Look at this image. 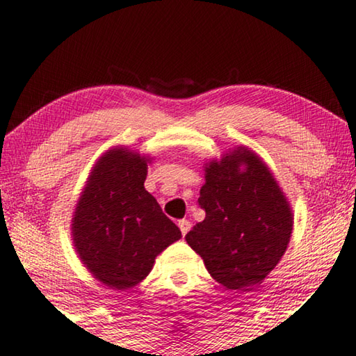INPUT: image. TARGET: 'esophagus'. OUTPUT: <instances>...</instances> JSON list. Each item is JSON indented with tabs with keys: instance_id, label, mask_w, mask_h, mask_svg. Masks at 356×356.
I'll list each match as a JSON object with an SVG mask.
<instances>
[{
	"instance_id": "esophagus-1",
	"label": "esophagus",
	"mask_w": 356,
	"mask_h": 356,
	"mask_svg": "<svg viewBox=\"0 0 356 356\" xmlns=\"http://www.w3.org/2000/svg\"><path fill=\"white\" fill-rule=\"evenodd\" d=\"M179 228H180V231H182V234L185 236L190 231V228H191V223L188 222V220H179Z\"/></svg>"
}]
</instances>
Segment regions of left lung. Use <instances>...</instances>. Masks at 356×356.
Listing matches in <instances>:
<instances>
[{"label": "left lung", "instance_id": "8db88e82", "mask_svg": "<svg viewBox=\"0 0 356 356\" xmlns=\"http://www.w3.org/2000/svg\"><path fill=\"white\" fill-rule=\"evenodd\" d=\"M206 218L185 241L228 290L252 291L284 257L293 231L290 202L255 152L236 147L204 166Z\"/></svg>", "mask_w": 356, "mask_h": 356}]
</instances>
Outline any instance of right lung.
Listing matches in <instances>:
<instances>
[{
    "mask_svg": "<svg viewBox=\"0 0 356 356\" xmlns=\"http://www.w3.org/2000/svg\"><path fill=\"white\" fill-rule=\"evenodd\" d=\"M149 156L114 147L99 156L77 201L71 233L86 268L112 290L147 277L156 255L182 238L144 188Z\"/></svg>",
    "mask_w": 356,
    "mask_h": 356,
    "instance_id": "add662e5",
    "label": "right lung"
}]
</instances>
